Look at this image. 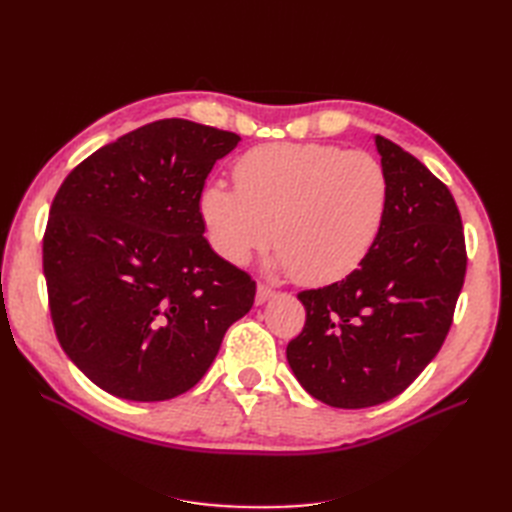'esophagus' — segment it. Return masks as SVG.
<instances>
[{"label": "esophagus", "instance_id": "obj_1", "mask_svg": "<svg viewBox=\"0 0 512 512\" xmlns=\"http://www.w3.org/2000/svg\"><path fill=\"white\" fill-rule=\"evenodd\" d=\"M273 288H269V286H265V284H258L256 286V305H262V303H267L271 297H273Z\"/></svg>", "mask_w": 512, "mask_h": 512}]
</instances>
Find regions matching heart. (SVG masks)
<instances>
[{"label": "heart", "mask_w": 512, "mask_h": 512, "mask_svg": "<svg viewBox=\"0 0 512 512\" xmlns=\"http://www.w3.org/2000/svg\"><path fill=\"white\" fill-rule=\"evenodd\" d=\"M235 190L209 183L200 218L220 258L243 265L271 237L277 267L303 286H327L359 269L389 211V175L365 151L282 143L247 151Z\"/></svg>", "instance_id": "obj_1"}]
</instances>
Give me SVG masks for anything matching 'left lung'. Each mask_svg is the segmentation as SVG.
<instances>
[{
    "instance_id": "8db88e82",
    "label": "left lung",
    "mask_w": 512,
    "mask_h": 512,
    "mask_svg": "<svg viewBox=\"0 0 512 512\" xmlns=\"http://www.w3.org/2000/svg\"><path fill=\"white\" fill-rule=\"evenodd\" d=\"M389 211L363 265L297 297L307 318L286 348L303 389L333 408L404 393L442 348L466 277V239L451 190L412 153L376 136Z\"/></svg>"
}]
</instances>
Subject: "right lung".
Here are the masks:
<instances>
[{"label": "right lung", "mask_w": 512, "mask_h": 512, "mask_svg": "<svg viewBox=\"0 0 512 512\" xmlns=\"http://www.w3.org/2000/svg\"><path fill=\"white\" fill-rule=\"evenodd\" d=\"M235 132L160 119L104 145L57 190L42 241L55 335L102 391L173 399L207 374L256 282L211 250L200 194Z\"/></svg>", "instance_id": "1"}]
</instances>
